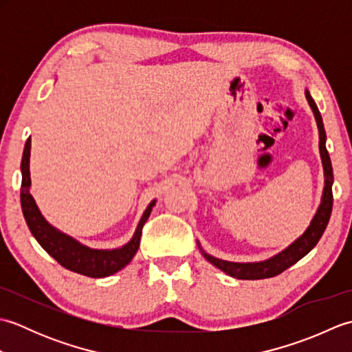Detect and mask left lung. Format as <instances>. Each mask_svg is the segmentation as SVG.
Masks as SVG:
<instances>
[{"instance_id":"left-lung-1","label":"left lung","mask_w":352,"mask_h":352,"mask_svg":"<svg viewBox=\"0 0 352 352\" xmlns=\"http://www.w3.org/2000/svg\"><path fill=\"white\" fill-rule=\"evenodd\" d=\"M305 98L309 101V106L313 110V115H315L316 124H318V131H319V153H320V160H322V168H324V192H322V198H320V204L318 207V210L313 216V219L310 221V226L304 233L295 239L287 248H284L275 256L269 257L266 260L261 261H252V263H239V261H228V260H222V258H216L210 254H207L198 242V248L201 254L206 257L207 261H210L213 266L221 269L222 272H226L227 275L233 276V278L237 280H261V278H271V276H275L281 274L283 271H286L287 267L292 265H295L298 260H301L304 256L315 248L316 243L319 242V239L322 237L324 231L328 226V221H330L331 216V208H333V166H331V160L330 155H328L325 142H327V134L324 129V122H322V116H320L318 106L315 100L311 98V95L309 91H305Z\"/></svg>"}]
</instances>
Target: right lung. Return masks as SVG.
Listing matches in <instances>:
<instances>
[{
  "instance_id": "right-lung-1",
  "label": "right lung",
  "mask_w": 352,
  "mask_h": 352,
  "mask_svg": "<svg viewBox=\"0 0 352 352\" xmlns=\"http://www.w3.org/2000/svg\"><path fill=\"white\" fill-rule=\"evenodd\" d=\"M30 149H32V139L28 138L21 162V207L27 226L36 241L39 242V245L52 258L57 260L63 267L69 269L72 272L92 276V278H102V276L113 275L118 271H121L136 256L140 243L142 228H144L146 219L151 214L153 207L155 206V199H153L145 208L130 242L115 250L89 248V246L80 243L77 239L65 234L60 230L52 227L43 218L34 198L30 193V186H32V178H30Z\"/></svg>"
}]
</instances>
